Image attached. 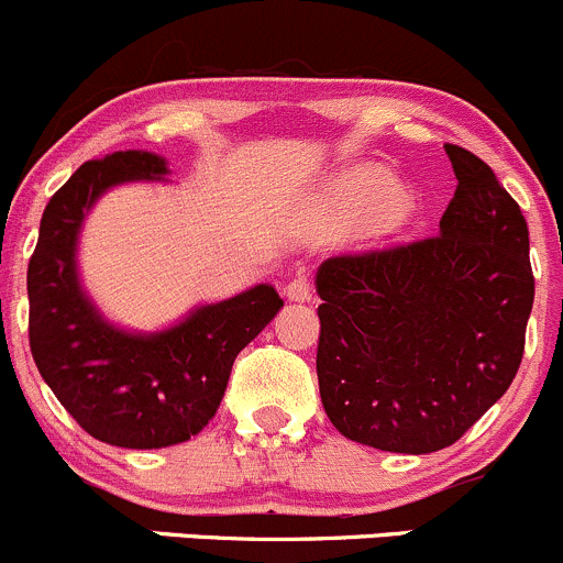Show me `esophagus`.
I'll return each mask as SVG.
<instances>
[{"mask_svg": "<svg viewBox=\"0 0 563 563\" xmlns=\"http://www.w3.org/2000/svg\"><path fill=\"white\" fill-rule=\"evenodd\" d=\"M283 294H286V299H291V301H307V299H312V283L307 280L305 275H296L286 283Z\"/></svg>", "mask_w": 563, "mask_h": 563, "instance_id": "esophagus-1", "label": "esophagus"}]
</instances>
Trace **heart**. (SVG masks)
Returning a JSON list of instances; mask_svg holds the SVG:
<instances>
[{
  "label": "heart",
  "instance_id": "1",
  "mask_svg": "<svg viewBox=\"0 0 563 563\" xmlns=\"http://www.w3.org/2000/svg\"><path fill=\"white\" fill-rule=\"evenodd\" d=\"M331 224H363L372 232H395L411 219V200L387 170L363 165L333 178L323 195Z\"/></svg>",
  "mask_w": 563,
  "mask_h": 563
}]
</instances>
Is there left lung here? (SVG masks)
Masks as SVG:
<instances>
[{
    "label": "left lung",
    "mask_w": 563,
    "mask_h": 563,
    "mask_svg": "<svg viewBox=\"0 0 563 563\" xmlns=\"http://www.w3.org/2000/svg\"><path fill=\"white\" fill-rule=\"evenodd\" d=\"M443 150L456 191L438 234L331 256L314 275L323 409L382 452L460 441L510 387L534 305L521 208L484 159Z\"/></svg>",
    "instance_id": "obj_1"
}]
</instances>
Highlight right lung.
<instances>
[{
	"instance_id": "right-lung-1",
	"label": "right lung",
	"mask_w": 563,
	"mask_h": 563,
	"mask_svg": "<svg viewBox=\"0 0 563 563\" xmlns=\"http://www.w3.org/2000/svg\"><path fill=\"white\" fill-rule=\"evenodd\" d=\"M152 152L90 159L42 213L29 262V344L42 379L85 432L122 449L189 441L213 419L245 344L283 307L269 283L195 307L165 331L135 333L109 323L79 286L82 221L103 191L128 181H165Z\"/></svg>"
}]
</instances>
